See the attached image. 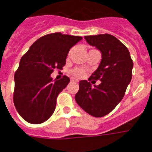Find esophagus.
I'll return each mask as SVG.
<instances>
[{
	"label": "esophagus",
	"mask_w": 152,
	"mask_h": 152,
	"mask_svg": "<svg viewBox=\"0 0 152 152\" xmlns=\"http://www.w3.org/2000/svg\"><path fill=\"white\" fill-rule=\"evenodd\" d=\"M71 81H72V82H78V80H76V79H75V78L71 79Z\"/></svg>",
	"instance_id": "34e87169"
}]
</instances>
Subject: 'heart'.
<instances>
[{
	"instance_id": "obj_1",
	"label": "heart",
	"mask_w": 152,
	"mask_h": 152,
	"mask_svg": "<svg viewBox=\"0 0 152 152\" xmlns=\"http://www.w3.org/2000/svg\"><path fill=\"white\" fill-rule=\"evenodd\" d=\"M71 51L69 52V53L71 52ZM70 73H71L72 75H73L74 77H77V78H80V77H84V75H85V71H84V69H82V68L76 67V68L71 70V71H70Z\"/></svg>"
}]
</instances>
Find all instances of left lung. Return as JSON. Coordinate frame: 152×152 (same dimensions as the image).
<instances>
[{
  "label": "left lung",
  "mask_w": 152,
  "mask_h": 152,
  "mask_svg": "<svg viewBox=\"0 0 152 152\" xmlns=\"http://www.w3.org/2000/svg\"><path fill=\"white\" fill-rule=\"evenodd\" d=\"M88 43L100 51L102 59L88 80H100L99 85L91 86L80 80L75 100L85 112L102 117L111 112L122 100L132 76L133 61L128 49L110 34L85 36Z\"/></svg>",
  "instance_id": "1"
}]
</instances>
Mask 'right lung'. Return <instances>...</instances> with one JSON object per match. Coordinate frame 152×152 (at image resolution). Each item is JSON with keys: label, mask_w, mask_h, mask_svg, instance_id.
Segmentation results:
<instances>
[{"label": "right lung", "mask_w": 152, "mask_h": 152, "mask_svg": "<svg viewBox=\"0 0 152 152\" xmlns=\"http://www.w3.org/2000/svg\"><path fill=\"white\" fill-rule=\"evenodd\" d=\"M81 39V36L61 33L45 35L22 56L14 75L13 103L24 120L39 124L54 113L58 95L70 78L64 75L53 80L50 75L55 68L62 69L70 49Z\"/></svg>", "instance_id": "right-lung-1"}]
</instances>
